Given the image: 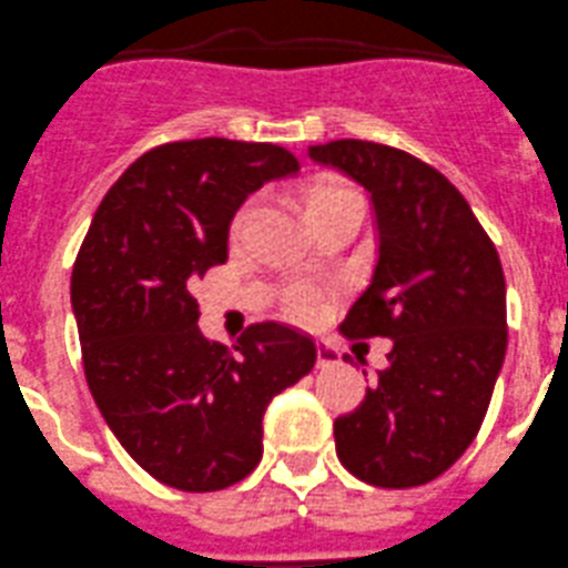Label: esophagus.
<instances>
[{
	"instance_id": "1",
	"label": "esophagus",
	"mask_w": 568,
	"mask_h": 568,
	"mask_svg": "<svg viewBox=\"0 0 568 568\" xmlns=\"http://www.w3.org/2000/svg\"><path fill=\"white\" fill-rule=\"evenodd\" d=\"M339 354L328 343H317V368H332L337 365Z\"/></svg>"
}]
</instances>
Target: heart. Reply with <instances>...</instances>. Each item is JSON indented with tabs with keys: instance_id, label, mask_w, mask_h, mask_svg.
<instances>
[{
	"instance_id": "b5f03b06",
	"label": "heart",
	"mask_w": 568,
	"mask_h": 568,
	"mask_svg": "<svg viewBox=\"0 0 568 568\" xmlns=\"http://www.w3.org/2000/svg\"><path fill=\"white\" fill-rule=\"evenodd\" d=\"M345 203H359V194L339 181H317L304 192L306 220L315 217V214H321V212H328V209L345 206ZM251 206L253 203H245V206L236 212L234 223H231V234H240L242 225H245V220H247V214H251ZM293 312L298 317H312L317 312V298L310 293H298L293 298Z\"/></svg>"
}]
</instances>
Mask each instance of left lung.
I'll return each mask as SVG.
<instances>
[{
	"label": "left lung",
	"instance_id": "left-lung-1",
	"mask_svg": "<svg viewBox=\"0 0 568 568\" xmlns=\"http://www.w3.org/2000/svg\"><path fill=\"white\" fill-rule=\"evenodd\" d=\"M306 155L374 206V270L339 332L393 339L379 385L334 420L337 457L362 483L415 488L457 463L488 413L507 348L499 253L466 197L415 155L359 139Z\"/></svg>",
	"mask_w": 568,
	"mask_h": 568
}]
</instances>
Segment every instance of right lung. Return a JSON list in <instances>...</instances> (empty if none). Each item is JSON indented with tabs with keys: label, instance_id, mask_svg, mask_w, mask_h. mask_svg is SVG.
Here are the masks:
<instances>
[{
	"label": "right lung",
	"instance_id": "right-lung-1",
	"mask_svg": "<svg viewBox=\"0 0 568 568\" xmlns=\"http://www.w3.org/2000/svg\"><path fill=\"white\" fill-rule=\"evenodd\" d=\"M267 142L192 139L150 150L102 197L72 270L89 390L128 455L159 483L203 494L262 460L264 409L317 362L315 339L256 323L234 348L197 328L194 278L229 258L236 209L295 175Z\"/></svg>",
	"mask_w": 568,
	"mask_h": 568
}]
</instances>
